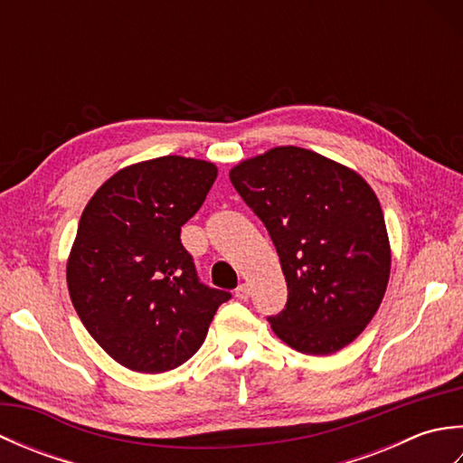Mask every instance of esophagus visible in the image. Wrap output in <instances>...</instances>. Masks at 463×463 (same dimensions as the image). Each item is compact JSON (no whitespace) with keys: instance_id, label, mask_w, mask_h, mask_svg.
Here are the masks:
<instances>
[{"instance_id":"obj_1","label":"esophagus","mask_w":463,"mask_h":463,"mask_svg":"<svg viewBox=\"0 0 463 463\" xmlns=\"http://www.w3.org/2000/svg\"><path fill=\"white\" fill-rule=\"evenodd\" d=\"M234 297H237L239 300H247L249 297H250V287H249V284H239V287H237V290H234Z\"/></svg>"}]
</instances>
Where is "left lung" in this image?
I'll list each match as a JSON object with an SVG mask.
<instances>
[{"label":"left lung","mask_w":463,"mask_h":463,"mask_svg":"<svg viewBox=\"0 0 463 463\" xmlns=\"http://www.w3.org/2000/svg\"><path fill=\"white\" fill-rule=\"evenodd\" d=\"M231 183L267 226L287 279L269 322L290 348L326 356L376 314L390 279L382 206L362 176L302 146H274L232 166Z\"/></svg>","instance_id":"left-lung-1"}]
</instances>
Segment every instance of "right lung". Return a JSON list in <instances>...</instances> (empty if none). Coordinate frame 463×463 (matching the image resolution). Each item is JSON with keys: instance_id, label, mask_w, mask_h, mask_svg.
Segmentation results:
<instances>
[{"instance_id": "obj_1", "label": "right lung", "mask_w": 463, "mask_h": 463, "mask_svg": "<svg viewBox=\"0 0 463 463\" xmlns=\"http://www.w3.org/2000/svg\"><path fill=\"white\" fill-rule=\"evenodd\" d=\"M209 161L166 155L125 166L87 203L67 259V287L83 326L121 366H181L229 292L196 277L181 226L216 179Z\"/></svg>"}]
</instances>
